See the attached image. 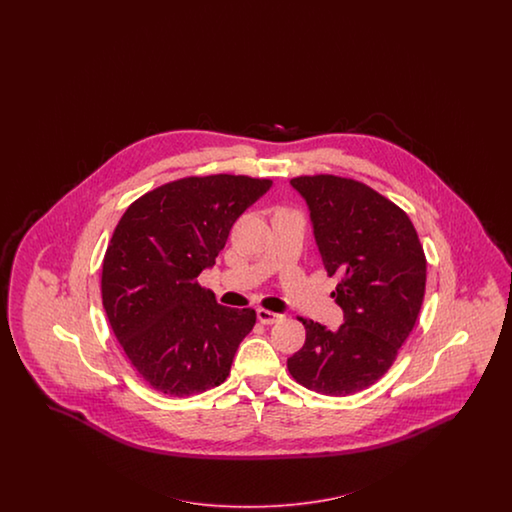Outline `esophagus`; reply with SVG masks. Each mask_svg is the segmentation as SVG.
Wrapping results in <instances>:
<instances>
[{
	"mask_svg": "<svg viewBox=\"0 0 512 512\" xmlns=\"http://www.w3.org/2000/svg\"><path fill=\"white\" fill-rule=\"evenodd\" d=\"M257 319H259L263 325H274V323H279V321L283 319V315L261 308V310H257Z\"/></svg>",
	"mask_w": 512,
	"mask_h": 512,
	"instance_id": "34e87169",
	"label": "esophagus"
}]
</instances>
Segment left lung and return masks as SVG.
I'll return each mask as SVG.
<instances>
[{"mask_svg": "<svg viewBox=\"0 0 512 512\" xmlns=\"http://www.w3.org/2000/svg\"><path fill=\"white\" fill-rule=\"evenodd\" d=\"M332 296L345 313L338 330L311 319L304 347L287 360L296 383L325 396H349L377 383L417 323L426 289V255L409 216L358 180L296 176Z\"/></svg>", "mask_w": 512, "mask_h": 512, "instance_id": "8db88e82", "label": "left lung"}]
</instances>
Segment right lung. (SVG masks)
I'll return each mask as SVG.
<instances>
[{
	"mask_svg": "<svg viewBox=\"0 0 512 512\" xmlns=\"http://www.w3.org/2000/svg\"><path fill=\"white\" fill-rule=\"evenodd\" d=\"M270 186L244 174L186 176L144 193L120 217L103 259V308L125 357L157 392L186 398L229 377L257 315L217 304L197 278Z\"/></svg>",
	"mask_w": 512,
	"mask_h": 512,
	"instance_id": "obj_1",
	"label": "right lung"
}]
</instances>
